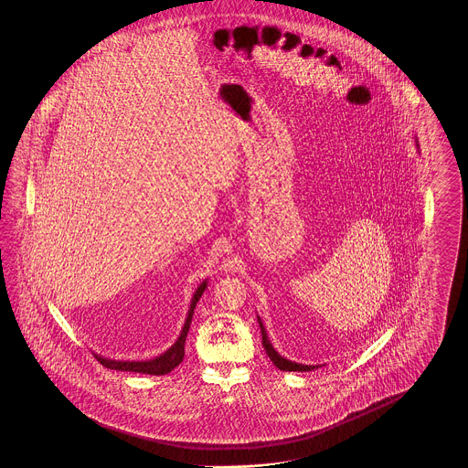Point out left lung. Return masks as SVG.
Listing matches in <instances>:
<instances>
[{
    "mask_svg": "<svg viewBox=\"0 0 468 468\" xmlns=\"http://www.w3.org/2000/svg\"><path fill=\"white\" fill-rule=\"evenodd\" d=\"M259 326H261V335H262V346L266 349L269 358L276 365V368L282 369V371H311V369L318 368L316 367H308V365H298V363H292L289 359L282 358L281 355H278V351L272 348V345L269 343L268 336H266V329L262 326L261 319L258 318Z\"/></svg>",
    "mask_w": 468,
    "mask_h": 468,
    "instance_id": "left-lung-1",
    "label": "left lung"
}]
</instances>
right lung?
<instances>
[{"label": "right lung", "mask_w": 468, "mask_h": 468, "mask_svg": "<svg viewBox=\"0 0 468 468\" xmlns=\"http://www.w3.org/2000/svg\"><path fill=\"white\" fill-rule=\"evenodd\" d=\"M207 284L206 281L200 284L199 289L196 291L192 303H190L189 314L186 319V324L182 328L179 339L174 343V346L165 351L164 355H160L159 358L150 359V361H113V359H105L95 355V358L99 359L100 363L110 369H120V371H133V373H145V375H167L176 367H179L184 359V349H186V338L189 333L190 323H192V314L196 304L199 301L202 292L206 291Z\"/></svg>", "instance_id": "right-lung-1"}]
</instances>
